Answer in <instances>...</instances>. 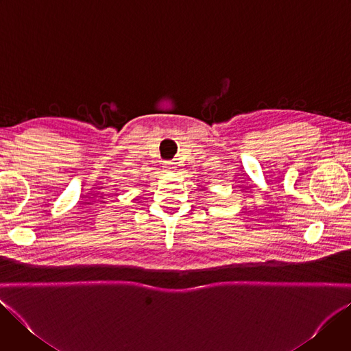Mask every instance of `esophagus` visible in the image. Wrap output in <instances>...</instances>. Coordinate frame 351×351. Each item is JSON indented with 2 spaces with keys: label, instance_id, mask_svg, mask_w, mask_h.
Masks as SVG:
<instances>
[{
  "label": "esophagus",
  "instance_id": "obj_1",
  "mask_svg": "<svg viewBox=\"0 0 351 351\" xmlns=\"http://www.w3.org/2000/svg\"><path fill=\"white\" fill-rule=\"evenodd\" d=\"M165 165H167L165 168H167L168 171H172V169H175V162H173V161H167V162H165Z\"/></svg>",
  "mask_w": 351,
  "mask_h": 351
}]
</instances>
